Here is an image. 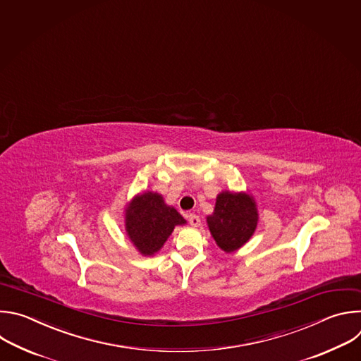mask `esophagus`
Returning a JSON list of instances; mask_svg holds the SVG:
<instances>
[{
    "instance_id": "obj_1",
    "label": "esophagus",
    "mask_w": 361,
    "mask_h": 361,
    "mask_svg": "<svg viewBox=\"0 0 361 361\" xmlns=\"http://www.w3.org/2000/svg\"><path fill=\"white\" fill-rule=\"evenodd\" d=\"M188 222H189V225L190 226H193V228H197L199 225H200V218L197 214H195V213H190L189 216H188Z\"/></svg>"
}]
</instances>
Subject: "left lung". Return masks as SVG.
<instances>
[{
    "label": "left lung",
    "mask_w": 361,
    "mask_h": 361,
    "mask_svg": "<svg viewBox=\"0 0 361 361\" xmlns=\"http://www.w3.org/2000/svg\"><path fill=\"white\" fill-rule=\"evenodd\" d=\"M207 225L218 246L225 252H233L255 233L256 204L249 195L222 192L216 199L213 214L207 216Z\"/></svg>",
    "instance_id": "obj_1"
}]
</instances>
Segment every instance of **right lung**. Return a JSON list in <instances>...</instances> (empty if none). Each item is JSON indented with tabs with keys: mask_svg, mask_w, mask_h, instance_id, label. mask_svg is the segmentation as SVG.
Segmentation results:
<instances>
[{
	"mask_svg": "<svg viewBox=\"0 0 361 361\" xmlns=\"http://www.w3.org/2000/svg\"><path fill=\"white\" fill-rule=\"evenodd\" d=\"M125 218L130 242L145 256L158 252L176 225L186 224L175 207L165 204L162 196L152 192L136 196L126 207Z\"/></svg>",
	"mask_w": 361,
	"mask_h": 361,
	"instance_id": "add662e5",
	"label": "right lung"
}]
</instances>
